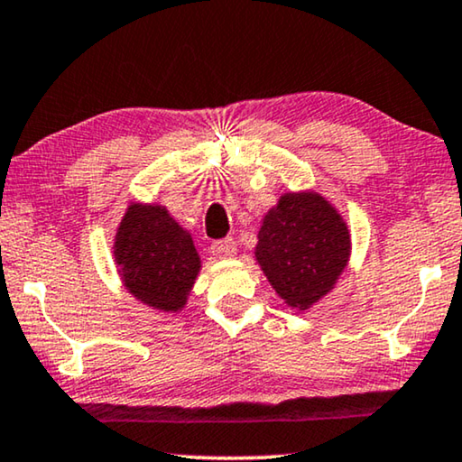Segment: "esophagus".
Returning <instances> with one entry per match:
<instances>
[{"instance_id": "esophagus-1", "label": "esophagus", "mask_w": 462, "mask_h": 462, "mask_svg": "<svg viewBox=\"0 0 462 462\" xmlns=\"http://www.w3.org/2000/svg\"><path fill=\"white\" fill-rule=\"evenodd\" d=\"M211 253L217 259H232L234 255H236V243H234V238L216 240V243L211 245Z\"/></svg>"}]
</instances>
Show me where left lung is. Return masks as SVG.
<instances>
[{
  "mask_svg": "<svg viewBox=\"0 0 462 462\" xmlns=\"http://www.w3.org/2000/svg\"><path fill=\"white\" fill-rule=\"evenodd\" d=\"M349 249L347 224L327 199L287 192L265 213L255 257L278 297L291 308L308 310L335 287Z\"/></svg>",
  "mask_w": 462,
  "mask_h": 462,
  "instance_id": "left-lung-1",
  "label": "left lung"
}]
</instances>
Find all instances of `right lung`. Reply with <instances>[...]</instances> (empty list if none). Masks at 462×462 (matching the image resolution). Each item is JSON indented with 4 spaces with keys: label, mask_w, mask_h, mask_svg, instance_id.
<instances>
[{
    "label": "right lung",
    "mask_w": 462,
    "mask_h": 462,
    "mask_svg": "<svg viewBox=\"0 0 462 462\" xmlns=\"http://www.w3.org/2000/svg\"><path fill=\"white\" fill-rule=\"evenodd\" d=\"M115 262L135 299L161 311L186 305L200 270L192 236L161 205H129L115 238Z\"/></svg>",
    "instance_id": "1"
}]
</instances>
